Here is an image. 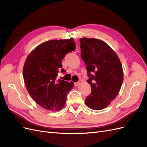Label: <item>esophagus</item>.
Instances as JSON below:
<instances>
[{"instance_id": "1", "label": "esophagus", "mask_w": 147, "mask_h": 147, "mask_svg": "<svg viewBox=\"0 0 147 147\" xmlns=\"http://www.w3.org/2000/svg\"><path fill=\"white\" fill-rule=\"evenodd\" d=\"M80 82H76V83H74V86H75V87H78V86L79 85H80Z\"/></svg>"}]
</instances>
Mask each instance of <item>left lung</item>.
Returning a JSON list of instances; mask_svg holds the SVG:
<instances>
[{
  "label": "left lung",
  "mask_w": 147,
  "mask_h": 147,
  "mask_svg": "<svg viewBox=\"0 0 147 147\" xmlns=\"http://www.w3.org/2000/svg\"><path fill=\"white\" fill-rule=\"evenodd\" d=\"M82 59L87 65L90 94L85 105L95 110L107 107L119 94L123 80L120 60L116 53L102 40L80 39Z\"/></svg>",
  "instance_id": "obj_1"
}]
</instances>
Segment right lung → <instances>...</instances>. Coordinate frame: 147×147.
Instances as JSON below:
<instances>
[{
    "label": "right lung",
    "instance_id": "right-lung-1",
    "mask_svg": "<svg viewBox=\"0 0 147 147\" xmlns=\"http://www.w3.org/2000/svg\"><path fill=\"white\" fill-rule=\"evenodd\" d=\"M75 48L73 38L50 40L37 46L26 59L23 69L26 88L37 104L46 110L58 111L65 104L74 83L56 78L60 70L65 72L62 60Z\"/></svg>",
    "mask_w": 147,
    "mask_h": 147
}]
</instances>
